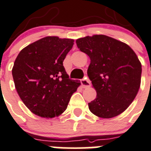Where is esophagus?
<instances>
[{
	"instance_id": "1",
	"label": "esophagus",
	"mask_w": 151,
	"mask_h": 151,
	"mask_svg": "<svg viewBox=\"0 0 151 151\" xmlns=\"http://www.w3.org/2000/svg\"><path fill=\"white\" fill-rule=\"evenodd\" d=\"M81 84H82L83 88H88V87H90V86H91L90 81L86 78V77L83 79V80H81Z\"/></svg>"
}]
</instances>
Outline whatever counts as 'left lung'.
<instances>
[{
    "instance_id": "8db88e82",
    "label": "left lung",
    "mask_w": 151,
    "mask_h": 151,
    "mask_svg": "<svg viewBox=\"0 0 151 151\" xmlns=\"http://www.w3.org/2000/svg\"><path fill=\"white\" fill-rule=\"evenodd\" d=\"M76 43L91 60L87 74L97 96L88 103L90 111L103 118L120 115L140 87L142 65L136 53L127 44L105 35L80 38Z\"/></svg>"
}]
</instances>
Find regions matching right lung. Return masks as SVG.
Here are the masks:
<instances>
[{"instance_id": "obj_1", "label": "right lung", "mask_w": 151, "mask_h": 151, "mask_svg": "<svg viewBox=\"0 0 151 151\" xmlns=\"http://www.w3.org/2000/svg\"><path fill=\"white\" fill-rule=\"evenodd\" d=\"M74 39L47 36L22 49L12 70L15 86L27 107L43 118H54L67 109L80 85L69 79L63 61Z\"/></svg>"}]
</instances>
